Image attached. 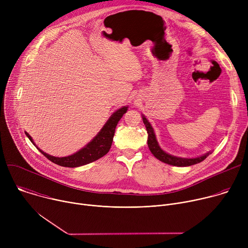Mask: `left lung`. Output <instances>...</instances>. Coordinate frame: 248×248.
Listing matches in <instances>:
<instances>
[{
    "label": "left lung",
    "mask_w": 248,
    "mask_h": 248,
    "mask_svg": "<svg viewBox=\"0 0 248 248\" xmlns=\"http://www.w3.org/2000/svg\"><path fill=\"white\" fill-rule=\"evenodd\" d=\"M142 120L143 123L145 124L147 133H148V140H147V144L149 147V150L151 151V153L154 155L155 158H157L158 160H160L163 163H166L168 165H171V166H176V167H188V166H192L195 165L196 163L200 162L201 160L206 158V155L200 157V158H195V159H183V158H176V157H172L167 153H165L159 146L156 141L155 135L153 133V129L150 125V124L148 123V121L146 120V118L144 116H142Z\"/></svg>",
    "instance_id": "1"
}]
</instances>
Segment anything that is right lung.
<instances>
[{
    "label": "right lung",
    "mask_w": 248,
    "mask_h": 248,
    "mask_svg": "<svg viewBox=\"0 0 248 248\" xmlns=\"http://www.w3.org/2000/svg\"><path fill=\"white\" fill-rule=\"evenodd\" d=\"M126 111H127V107H124V108H121L119 111H117L115 114H113V116L109 119L107 124L103 126L101 131L98 133V135L92 140V142L89 143L83 150L79 151L78 153H76L68 157L56 158L48 155L47 153H44L43 151L41 152L50 161L62 167L77 168V167H80V166H84L89 163H92L102 158L109 152L112 146L113 137H114L118 123L120 122L124 114L126 113ZM26 135L30 139V135L28 133H26Z\"/></svg>",
    "instance_id": "1"
}]
</instances>
